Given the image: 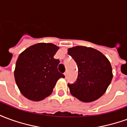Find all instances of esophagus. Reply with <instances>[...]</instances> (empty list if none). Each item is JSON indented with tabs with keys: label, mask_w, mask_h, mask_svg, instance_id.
Instances as JSON below:
<instances>
[{
	"label": "esophagus",
	"mask_w": 127,
	"mask_h": 127,
	"mask_svg": "<svg viewBox=\"0 0 127 127\" xmlns=\"http://www.w3.org/2000/svg\"><path fill=\"white\" fill-rule=\"evenodd\" d=\"M64 76H65V77H67V75H68V72L67 71H65L64 73Z\"/></svg>",
	"instance_id": "obj_1"
}]
</instances>
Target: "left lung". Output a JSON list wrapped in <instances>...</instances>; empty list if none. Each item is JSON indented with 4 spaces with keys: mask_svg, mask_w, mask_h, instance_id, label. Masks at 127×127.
Returning <instances> with one entry per match:
<instances>
[{
    "mask_svg": "<svg viewBox=\"0 0 127 127\" xmlns=\"http://www.w3.org/2000/svg\"><path fill=\"white\" fill-rule=\"evenodd\" d=\"M68 54L74 59L78 68L77 81L68 84L71 94L86 103L100 98L113 77L109 60L98 50L85 46L69 48Z\"/></svg>",
    "mask_w": 127,
    "mask_h": 127,
    "instance_id": "1",
    "label": "left lung"
}]
</instances>
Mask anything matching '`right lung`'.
Instances as JSON below:
<instances>
[{
    "label": "right lung",
    "mask_w": 127,
    "mask_h": 127,
    "mask_svg": "<svg viewBox=\"0 0 127 127\" xmlns=\"http://www.w3.org/2000/svg\"><path fill=\"white\" fill-rule=\"evenodd\" d=\"M59 47L53 43H39L23 51L18 56L14 71L16 84L26 98L40 101L50 96L60 78V63L54 56Z\"/></svg>",
    "instance_id": "add662e5"
}]
</instances>
